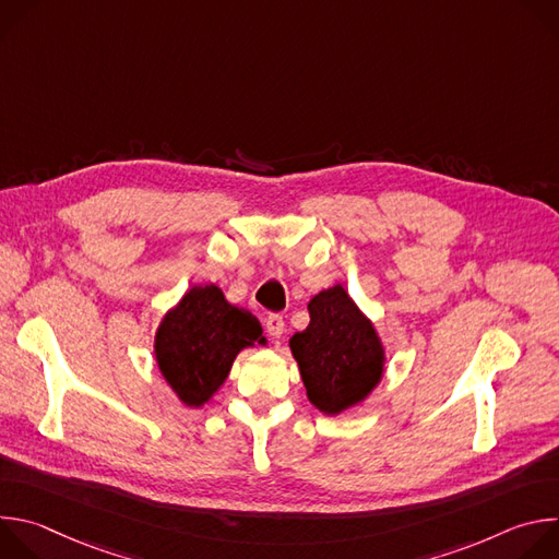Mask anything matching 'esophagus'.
Listing matches in <instances>:
<instances>
[{"mask_svg": "<svg viewBox=\"0 0 559 559\" xmlns=\"http://www.w3.org/2000/svg\"><path fill=\"white\" fill-rule=\"evenodd\" d=\"M265 332H267L272 338H281V336H283V332H285V321H283V316H278V313H270V316L265 318Z\"/></svg>", "mask_w": 559, "mask_h": 559, "instance_id": "esophagus-1", "label": "esophagus"}]
</instances>
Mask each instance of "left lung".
Here are the masks:
<instances>
[{
	"label": "left lung",
	"mask_w": 559,
	"mask_h": 559,
	"mask_svg": "<svg viewBox=\"0 0 559 559\" xmlns=\"http://www.w3.org/2000/svg\"><path fill=\"white\" fill-rule=\"evenodd\" d=\"M309 325L289 338L307 401L325 416L365 403L384 376L386 352L371 318L343 285L318 292Z\"/></svg>",
	"instance_id": "1"
}]
</instances>
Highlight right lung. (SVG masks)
<instances>
[{"label":"right lung","mask_w":559,"mask_h":559,"mask_svg":"<svg viewBox=\"0 0 559 559\" xmlns=\"http://www.w3.org/2000/svg\"><path fill=\"white\" fill-rule=\"evenodd\" d=\"M265 345L259 318L231 305L210 283L192 285L164 313L152 347L156 367L179 403L199 409L223 386L238 354Z\"/></svg>","instance_id":"obj_1"}]
</instances>
